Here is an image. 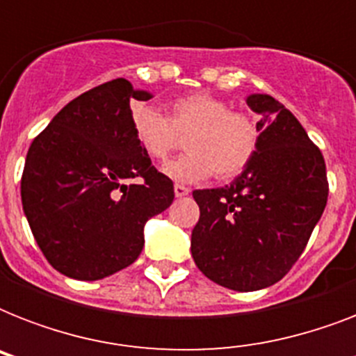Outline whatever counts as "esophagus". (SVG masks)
Returning a JSON list of instances; mask_svg holds the SVG:
<instances>
[{"label": "esophagus", "mask_w": 356, "mask_h": 356, "mask_svg": "<svg viewBox=\"0 0 356 356\" xmlns=\"http://www.w3.org/2000/svg\"><path fill=\"white\" fill-rule=\"evenodd\" d=\"M173 190H175V197H183V195H188L190 190L186 188V186H183V184H175L173 186Z\"/></svg>", "instance_id": "1"}]
</instances>
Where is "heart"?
<instances>
[{
    "instance_id": "obj_1",
    "label": "heart",
    "mask_w": 356,
    "mask_h": 356,
    "mask_svg": "<svg viewBox=\"0 0 356 356\" xmlns=\"http://www.w3.org/2000/svg\"><path fill=\"white\" fill-rule=\"evenodd\" d=\"M133 133L151 161L166 162L188 134V153L170 162L164 172L175 181L194 183L211 177L231 179L253 161L260 144L257 120L242 111H231L222 97L197 92L168 105V116L151 105L133 113Z\"/></svg>"
}]
</instances>
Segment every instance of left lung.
I'll return each mask as SVG.
<instances>
[{
    "label": "left lung",
    "instance_id": "1",
    "mask_svg": "<svg viewBox=\"0 0 356 356\" xmlns=\"http://www.w3.org/2000/svg\"><path fill=\"white\" fill-rule=\"evenodd\" d=\"M260 116L253 161L225 188L194 190L195 266L220 286L253 292L281 281L325 211V161L298 118L268 94H253Z\"/></svg>",
    "mask_w": 356,
    "mask_h": 356
}]
</instances>
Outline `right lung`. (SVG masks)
I'll return each mask as SVG.
<instances>
[{"label": "right lung", "mask_w": 356, "mask_h": 356, "mask_svg": "<svg viewBox=\"0 0 356 356\" xmlns=\"http://www.w3.org/2000/svg\"><path fill=\"white\" fill-rule=\"evenodd\" d=\"M151 94L114 79L75 97L31 144L22 205L38 248L63 275L97 281L127 268L144 225L172 205L161 173L133 133V102ZM140 177V185L129 180Z\"/></svg>", "instance_id": "1"}]
</instances>
